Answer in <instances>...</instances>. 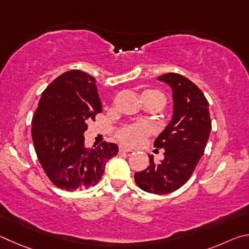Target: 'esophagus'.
Returning a JSON list of instances; mask_svg holds the SVG:
<instances>
[{
    "label": "esophagus",
    "instance_id": "esophagus-1",
    "mask_svg": "<svg viewBox=\"0 0 249 249\" xmlns=\"http://www.w3.org/2000/svg\"><path fill=\"white\" fill-rule=\"evenodd\" d=\"M119 152L120 153H128V152H131V150L128 149V147H125V146H120Z\"/></svg>",
    "mask_w": 249,
    "mask_h": 249
}]
</instances>
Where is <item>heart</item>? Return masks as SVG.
Wrapping results in <instances>:
<instances>
[{
    "mask_svg": "<svg viewBox=\"0 0 249 249\" xmlns=\"http://www.w3.org/2000/svg\"><path fill=\"white\" fill-rule=\"evenodd\" d=\"M142 95L158 97L162 100L163 104H165V97L160 91L146 90ZM150 131L151 129L149 127V124H144V122H136V124L124 125V127L118 131V138H119V140L122 143H124V144L134 146L141 144V143L144 141L145 137L150 133Z\"/></svg>",
    "mask_w": 249,
    "mask_h": 249,
    "instance_id": "b5f03b06",
    "label": "heart"
}]
</instances>
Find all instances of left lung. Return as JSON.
Instances as JSON below:
<instances>
[{
    "label": "left lung",
    "instance_id": "8db88e82",
    "mask_svg": "<svg viewBox=\"0 0 249 249\" xmlns=\"http://www.w3.org/2000/svg\"><path fill=\"white\" fill-rule=\"evenodd\" d=\"M158 80L171 86L174 100L172 120L154 141L155 147L165 150L164 160L155 164L150 155V165L134 174V180L146 193L166 195L179 189L193 175L212 125L208 100L195 83L177 73Z\"/></svg>",
    "mask_w": 249,
    "mask_h": 249
}]
</instances>
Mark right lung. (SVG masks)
Returning a JSON list of instances; mask_svg holds the SVG:
<instances>
[{
    "label": "right lung",
    "mask_w": 249,
    "mask_h": 249,
    "mask_svg": "<svg viewBox=\"0 0 249 249\" xmlns=\"http://www.w3.org/2000/svg\"><path fill=\"white\" fill-rule=\"evenodd\" d=\"M103 111L95 78L80 70L61 74L42 91L32 120L37 158L52 184L73 191L97 184L118 145L86 147L87 124Z\"/></svg>",
    "instance_id": "obj_1"
}]
</instances>
